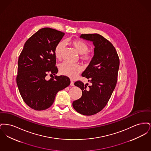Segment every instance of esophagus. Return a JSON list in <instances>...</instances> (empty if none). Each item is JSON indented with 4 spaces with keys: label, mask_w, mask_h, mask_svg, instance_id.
Returning <instances> with one entry per match:
<instances>
[{
    "label": "esophagus",
    "mask_w": 151,
    "mask_h": 151,
    "mask_svg": "<svg viewBox=\"0 0 151 151\" xmlns=\"http://www.w3.org/2000/svg\"><path fill=\"white\" fill-rule=\"evenodd\" d=\"M70 86H74V83H73V81H72V80H71V83H70Z\"/></svg>",
    "instance_id": "34e87169"
}]
</instances>
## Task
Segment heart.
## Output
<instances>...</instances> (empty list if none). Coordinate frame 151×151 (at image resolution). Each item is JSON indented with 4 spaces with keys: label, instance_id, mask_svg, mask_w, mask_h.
Wrapping results in <instances>:
<instances>
[{
    "label": "heart",
    "instance_id": "obj_1",
    "mask_svg": "<svg viewBox=\"0 0 151 151\" xmlns=\"http://www.w3.org/2000/svg\"><path fill=\"white\" fill-rule=\"evenodd\" d=\"M74 49L80 54V59L83 61L87 62L92 58V54L88 51L89 46L85 42L74 40L70 41ZM65 43L64 41H60L55 46L54 53L58 59H60L65 50ZM59 70L60 73L70 78H75L80 72L81 71V67L78 64H73L67 62H64L59 65Z\"/></svg>",
    "mask_w": 151,
    "mask_h": 151
}]
</instances>
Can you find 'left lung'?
<instances>
[{"mask_svg":"<svg viewBox=\"0 0 151 151\" xmlns=\"http://www.w3.org/2000/svg\"><path fill=\"white\" fill-rule=\"evenodd\" d=\"M93 42L94 55L81 75L88 79L91 86L80 81L74 85L82 91L81 97L74 101V109L83 115L95 114L106 106L117 82L119 59L114 46L99 34H85L80 36Z\"/></svg>","mask_w":151,"mask_h":151,"instance_id":"obj_1","label":"left lung"}]
</instances>
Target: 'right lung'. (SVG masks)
<instances>
[{
  "instance_id": "add662e5",
  "label": "right lung",
  "mask_w": 151,
  "mask_h": 151,
  "mask_svg": "<svg viewBox=\"0 0 151 151\" xmlns=\"http://www.w3.org/2000/svg\"><path fill=\"white\" fill-rule=\"evenodd\" d=\"M64 35L55 29H40L26 41L19 56L17 85L24 101L34 110L50 108L58 92L70 84L65 76L45 79L48 73L58 72L54 50Z\"/></svg>"
}]
</instances>
